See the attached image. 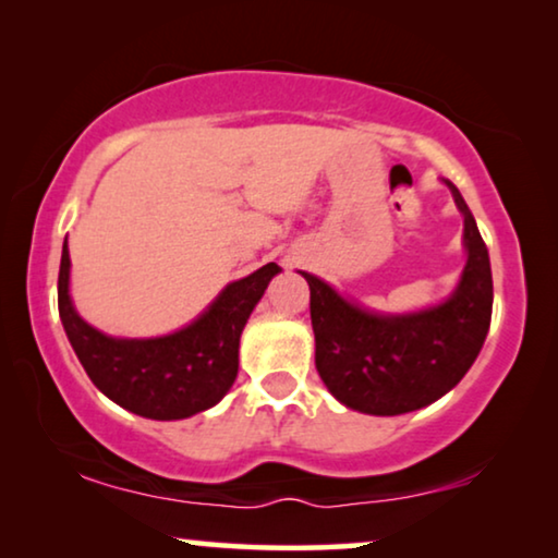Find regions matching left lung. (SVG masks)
<instances>
[{
    "instance_id": "left-lung-1",
    "label": "left lung",
    "mask_w": 558,
    "mask_h": 558,
    "mask_svg": "<svg viewBox=\"0 0 558 558\" xmlns=\"http://www.w3.org/2000/svg\"><path fill=\"white\" fill-rule=\"evenodd\" d=\"M464 218L468 262L445 302L416 312L365 310L315 274L310 317L319 378L342 407L373 416L424 409L464 378L483 350L493 315L490 256L475 218L452 182L445 180Z\"/></svg>"
}]
</instances>
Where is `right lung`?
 <instances>
[{
    "label": "right lung",
    "mask_w": 558,
    "mask_h": 558,
    "mask_svg": "<svg viewBox=\"0 0 558 558\" xmlns=\"http://www.w3.org/2000/svg\"><path fill=\"white\" fill-rule=\"evenodd\" d=\"M279 271L277 264H266L231 281L193 323L170 335L113 338L75 310L65 239L58 274L60 323L98 391L136 416L174 422L216 407L231 391L239 376L241 332Z\"/></svg>",
    "instance_id": "obj_1"
}]
</instances>
